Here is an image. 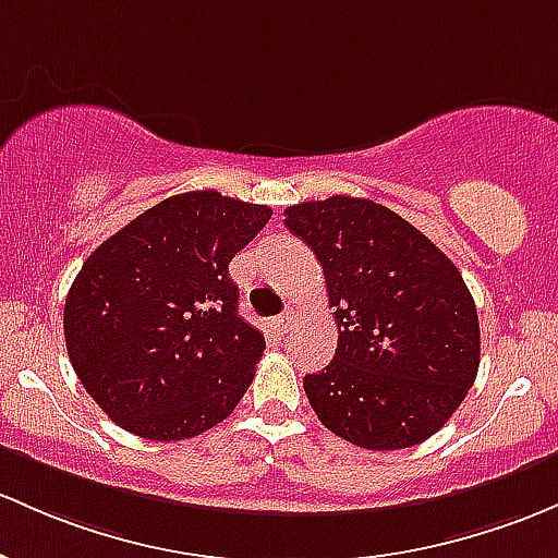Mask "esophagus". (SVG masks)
Segmentation results:
<instances>
[{
    "label": "esophagus",
    "instance_id": "esophagus-1",
    "mask_svg": "<svg viewBox=\"0 0 558 558\" xmlns=\"http://www.w3.org/2000/svg\"><path fill=\"white\" fill-rule=\"evenodd\" d=\"M293 323V312H283V315H278V317H272V326L280 330V333H286V330H289V326Z\"/></svg>",
    "mask_w": 558,
    "mask_h": 558
}]
</instances>
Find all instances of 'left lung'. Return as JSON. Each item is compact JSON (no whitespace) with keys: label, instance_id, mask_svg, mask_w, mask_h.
I'll use <instances>...</instances> for the list:
<instances>
[{"label":"left lung","instance_id":"obj_1","mask_svg":"<svg viewBox=\"0 0 558 558\" xmlns=\"http://www.w3.org/2000/svg\"><path fill=\"white\" fill-rule=\"evenodd\" d=\"M286 228L315 251L339 326L330 365L304 376L320 424L365 450L437 434L480 371V317L458 267L368 198L289 206Z\"/></svg>","mask_w":558,"mask_h":558}]
</instances>
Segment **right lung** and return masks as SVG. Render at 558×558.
I'll return each instance as SVG.
<instances>
[{
	"mask_svg": "<svg viewBox=\"0 0 558 558\" xmlns=\"http://www.w3.org/2000/svg\"><path fill=\"white\" fill-rule=\"evenodd\" d=\"M269 217L267 206L193 190L92 251L65 296V347L113 424L177 442L235 410L265 336L238 315L228 265Z\"/></svg>",
	"mask_w": 558,
	"mask_h": 558,
	"instance_id": "1",
	"label": "right lung"
}]
</instances>
